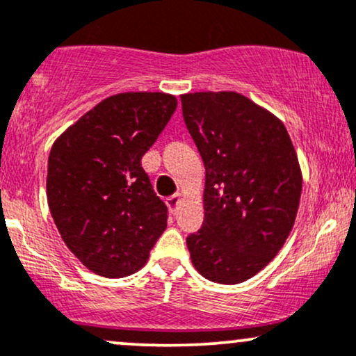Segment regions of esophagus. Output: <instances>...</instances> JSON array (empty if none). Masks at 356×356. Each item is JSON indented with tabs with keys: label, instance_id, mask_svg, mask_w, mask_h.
Segmentation results:
<instances>
[{
	"label": "esophagus",
	"instance_id": "obj_1",
	"mask_svg": "<svg viewBox=\"0 0 356 356\" xmlns=\"http://www.w3.org/2000/svg\"><path fill=\"white\" fill-rule=\"evenodd\" d=\"M181 197H182V194L181 192H177V194H174V195H170V197H167L165 199V202H167V206L170 207V209H175V207H177V204H179V201H181Z\"/></svg>",
	"mask_w": 356,
	"mask_h": 356
}]
</instances>
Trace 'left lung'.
<instances>
[{
    "instance_id": "8db88e82",
    "label": "left lung",
    "mask_w": 356,
    "mask_h": 356,
    "mask_svg": "<svg viewBox=\"0 0 356 356\" xmlns=\"http://www.w3.org/2000/svg\"><path fill=\"white\" fill-rule=\"evenodd\" d=\"M182 115L206 167L202 227L187 238L206 280L238 284L259 273L288 239L301 169L280 118L236 92L181 95Z\"/></svg>"
}]
</instances>
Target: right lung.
Returning a JSON list of instances; mask_svg holds the SVG:
<instances>
[{
  "mask_svg": "<svg viewBox=\"0 0 356 356\" xmlns=\"http://www.w3.org/2000/svg\"><path fill=\"white\" fill-rule=\"evenodd\" d=\"M177 108L162 92L108 97L56 138L47 197L67 248L105 277L134 275L167 227L142 157Z\"/></svg>",
  "mask_w": 356,
  "mask_h": 356,
  "instance_id": "right-lung-1",
  "label": "right lung"
}]
</instances>
